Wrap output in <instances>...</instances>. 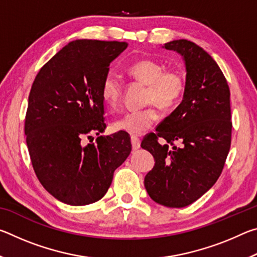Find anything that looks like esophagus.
Masks as SVG:
<instances>
[{"label": "esophagus", "instance_id": "1", "mask_svg": "<svg viewBox=\"0 0 257 257\" xmlns=\"http://www.w3.org/2000/svg\"><path fill=\"white\" fill-rule=\"evenodd\" d=\"M132 145H133V150L137 151L139 147H141V139H139L137 136H132Z\"/></svg>", "mask_w": 257, "mask_h": 257}]
</instances>
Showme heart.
I'll return each instance as SVG.
<instances>
[{"label":"heart","mask_w":257,"mask_h":257,"mask_svg":"<svg viewBox=\"0 0 257 257\" xmlns=\"http://www.w3.org/2000/svg\"><path fill=\"white\" fill-rule=\"evenodd\" d=\"M134 79L147 85L146 102L149 106L125 112L113 121V128L130 135H142L149 130L159 119L156 104L163 110H171L180 103L186 90V75L180 68H164L163 63L155 59L135 61L127 69ZM123 85L118 77L107 73L101 86L103 102L108 110L119 107L122 97Z\"/></svg>","instance_id":"b5f03b06"}]
</instances>
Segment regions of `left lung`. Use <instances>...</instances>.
Wrapping results in <instances>:
<instances>
[{"instance_id": "left-lung-1", "label": "left lung", "mask_w": 257, "mask_h": 257, "mask_svg": "<svg viewBox=\"0 0 257 257\" xmlns=\"http://www.w3.org/2000/svg\"><path fill=\"white\" fill-rule=\"evenodd\" d=\"M164 47L184 56L186 90L156 133L143 138L142 147L155 159L144 184L154 202L185 207L205 194L222 173L231 145L230 89L223 72L201 46L178 40ZM160 139L167 143L161 145Z\"/></svg>"}]
</instances>
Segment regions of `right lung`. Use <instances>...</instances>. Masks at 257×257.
I'll return each instance as SVG.
<instances>
[{"mask_svg": "<svg viewBox=\"0 0 257 257\" xmlns=\"http://www.w3.org/2000/svg\"><path fill=\"white\" fill-rule=\"evenodd\" d=\"M127 46L73 41L47 61L33 82L25 119L30 160L43 187L69 205L99 201L132 152L127 133L99 136L106 128L102 81ZM93 134L99 136L95 143Z\"/></svg>", "mask_w": 257, "mask_h": 257, "instance_id": "obj_1", "label": "right lung"}]
</instances>
